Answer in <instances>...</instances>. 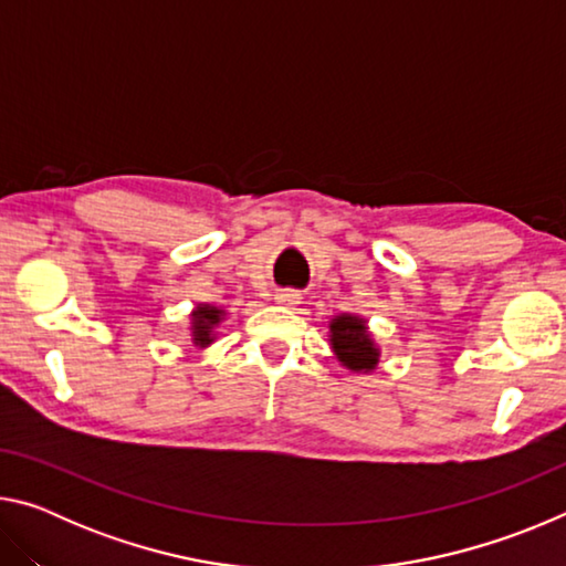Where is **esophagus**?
<instances>
[{"label":"esophagus","mask_w":566,"mask_h":566,"mask_svg":"<svg viewBox=\"0 0 566 566\" xmlns=\"http://www.w3.org/2000/svg\"><path fill=\"white\" fill-rule=\"evenodd\" d=\"M274 300L280 302V304H284V306H294V304H300L302 296H300V292H296V290H280V292L274 294Z\"/></svg>","instance_id":"esophagus-1"}]
</instances>
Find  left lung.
Wrapping results in <instances>:
<instances>
[{
    "label": "left lung",
    "instance_id": "obj_1",
    "mask_svg": "<svg viewBox=\"0 0 566 566\" xmlns=\"http://www.w3.org/2000/svg\"><path fill=\"white\" fill-rule=\"evenodd\" d=\"M329 332L332 349L344 367L352 371H369L377 367L379 352L375 347V342L369 339L367 327H364V322L359 317L342 314V317L332 319Z\"/></svg>",
    "mask_w": 566,
    "mask_h": 566
}]
</instances>
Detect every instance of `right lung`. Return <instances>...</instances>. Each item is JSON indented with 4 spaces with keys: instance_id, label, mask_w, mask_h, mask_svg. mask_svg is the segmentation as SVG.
Here are the masks:
<instances>
[{
    "instance_id": "right-lung-1",
    "label": "right lung",
    "mask_w": 566,
    "mask_h": 566,
    "mask_svg": "<svg viewBox=\"0 0 566 566\" xmlns=\"http://www.w3.org/2000/svg\"><path fill=\"white\" fill-rule=\"evenodd\" d=\"M224 312L217 310V306H197L195 314H191V337H195V344L199 347H207L212 344V329L222 322Z\"/></svg>"
}]
</instances>
